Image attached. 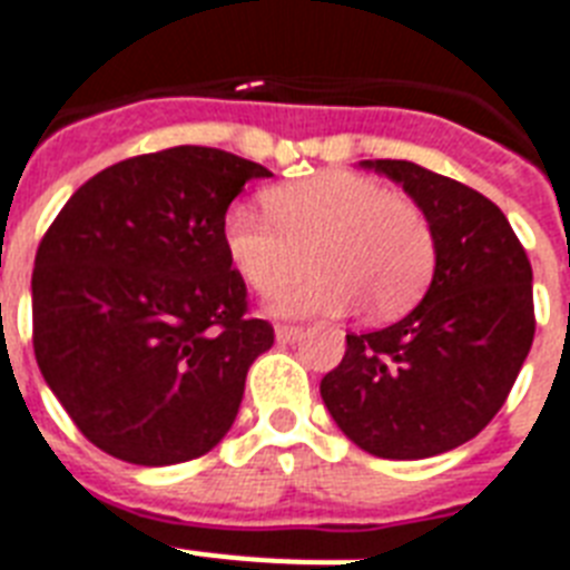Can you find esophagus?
I'll return each instance as SVG.
<instances>
[{
	"mask_svg": "<svg viewBox=\"0 0 570 570\" xmlns=\"http://www.w3.org/2000/svg\"><path fill=\"white\" fill-rule=\"evenodd\" d=\"M301 336H304V331L295 325H277L275 327V340L281 342V345H293V342H298Z\"/></svg>",
	"mask_w": 570,
	"mask_h": 570,
	"instance_id": "esophagus-1",
	"label": "esophagus"
}]
</instances>
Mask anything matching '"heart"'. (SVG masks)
<instances>
[{"instance_id":"heart-1","label":"heart","mask_w":570,"mask_h":570,"mask_svg":"<svg viewBox=\"0 0 570 570\" xmlns=\"http://www.w3.org/2000/svg\"><path fill=\"white\" fill-rule=\"evenodd\" d=\"M266 213L234 202L222 216V245L254 293H275L313 266L307 281L275 295V316H342L360 304L386 322L424 295L436 239L415 202L368 175L318 173L266 193Z\"/></svg>"}]
</instances>
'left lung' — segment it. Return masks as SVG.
Returning <instances> with one entry per match:
<instances>
[{
  "instance_id": "8db88e82",
  "label": "left lung",
  "mask_w": 570,
  "mask_h": 570,
  "mask_svg": "<svg viewBox=\"0 0 570 570\" xmlns=\"http://www.w3.org/2000/svg\"><path fill=\"white\" fill-rule=\"evenodd\" d=\"M424 210L436 266L401 322L348 333L322 377L336 428L383 460H428L469 442L501 410L533 345V269L489 198L410 160H363Z\"/></svg>"
}]
</instances>
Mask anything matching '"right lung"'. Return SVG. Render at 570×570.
I'll return each mask as SVG.
<instances>
[{
  "label": "right lung",
  "instance_id": "right-lung-1",
  "mask_svg": "<svg viewBox=\"0 0 570 570\" xmlns=\"http://www.w3.org/2000/svg\"><path fill=\"white\" fill-rule=\"evenodd\" d=\"M269 169L207 146L128 157L72 193L37 248L35 357L117 460L175 465L222 442L275 331L245 316L222 216Z\"/></svg>",
  "mask_w": 570,
  "mask_h": 570
}]
</instances>
